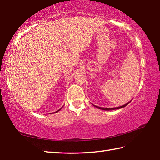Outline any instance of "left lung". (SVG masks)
<instances>
[{
  "label": "left lung",
  "instance_id": "8db88e82",
  "mask_svg": "<svg viewBox=\"0 0 160 160\" xmlns=\"http://www.w3.org/2000/svg\"><path fill=\"white\" fill-rule=\"evenodd\" d=\"M131 102V100L130 102H127V104H125L124 105H122V106H120V107H113V108H104V107H98L96 106V105H94L93 104V106L95 107H96L98 108H100V109H102V110H104V111H111V110H115V109H119V108H124L127 105H128L129 103H130Z\"/></svg>",
  "mask_w": 160,
  "mask_h": 160
}]
</instances>
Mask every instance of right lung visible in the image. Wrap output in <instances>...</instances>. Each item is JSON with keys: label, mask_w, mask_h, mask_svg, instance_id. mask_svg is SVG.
Listing matches in <instances>:
<instances>
[{"label": "right lung", "mask_w": 160, "mask_h": 160, "mask_svg": "<svg viewBox=\"0 0 160 160\" xmlns=\"http://www.w3.org/2000/svg\"><path fill=\"white\" fill-rule=\"evenodd\" d=\"M61 108H60V109H59V110H58L57 111H56V112H54V113H57V112H58V111H60V110L61 109Z\"/></svg>", "instance_id": "right-lung-1"}]
</instances>
